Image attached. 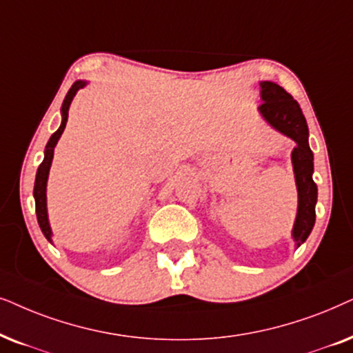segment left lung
Listing matches in <instances>:
<instances>
[{
  "label": "left lung",
  "mask_w": 353,
  "mask_h": 353,
  "mask_svg": "<svg viewBox=\"0 0 353 353\" xmlns=\"http://www.w3.org/2000/svg\"><path fill=\"white\" fill-rule=\"evenodd\" d=\"M260 87L263 103L258 106V111L261 117L272 129L297 143L292 150V168L299 206L292 239L299 248L308 239L316 218L314 206L318 200V187L313 181V152L308 145V125L299 103L283 87L270 81L260 82Z\"/></svg>",
  "instance_id": "8db88e82"
}]
</instances>
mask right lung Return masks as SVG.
I'll return each mask as SVG.
<instances>
[{"instance_id":"obj_1","label":"right lung","mask_w":353,"mask_h":353,"mask_svg":"<svg viewBox=\"0 0 353 353\" xmlns=\"http://www.w3.org/2000/svg\"><path fill=\"white\" fill-rule=\"evenodd\" d=\"M87 81H75L72 83V87L69 88L68 95H65L63 106H61V125L56 132L51 135L48 143L45 147V158L41 164L39 166V171H37V177H35V187H34V199H35V211H37V219H39V225L43 232V236L48 239V242L53 243V231H51V225L48 221V208H46V182H48V174H50V168H51V161H53L54 157V147L58 143V140L61 137V134L64 132L65 122H68V116H69V106L72 103L75 93H77L81 88L87 85Z\"/></svg>"}]
</instances>
